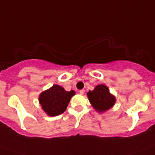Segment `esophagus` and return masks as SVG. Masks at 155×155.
<instances>
[{
  "label": "esophagus",
  "instance_id": "obj_1",
  "mask_svg": "<svg viewBox=\"0 0 155 155\" xmlns=\"http://www.w3.org/2000/svg\"><path fill=\"white\" fill-rule=\"evenodd\" d=\"M79 92V94H83L84 93H85V91H84V90H80Z\"/></svg>",
  "mask_w": 155,
  "mask_h": 155
}]
</instances>
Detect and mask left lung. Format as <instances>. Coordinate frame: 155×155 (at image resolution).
Here are the masks:
<instances>
[{
	"instance_id": "obj_1",
	"label": "left lung",
	"mask_w": 155,
	"mask_h": 155,
	"mask_svg": "<svg viewBox=\"0 0 155 155\" xmlns=\"http://www.w3.org/2000/svg\"><path fill=\"white\" fill-rule=\"evenodd\" d=\"M87 97L93 107L100 112L111 108L115 102V97L110 94L108 88L103 84L97 86L94 91H89Z\"/></svg>"
}]
</instances>
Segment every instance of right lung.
<instances>
[{"mask_svg":"<svg viewBox=\"0 0 155 155\" xmlns=\"http://www.w3.org/2000/svg\"><path fill=\"white\" fill-rule=\"evenodd\" d=\"M73 95H75V91H66L60 86L54 85L40 94L39 101L42 108L48 115L56 116L66 110L70 99Z\"/></svg>","mask_w":155,"mask_h":155,"instance_id":"add662e5","label":"right lung"}]
</instances>
